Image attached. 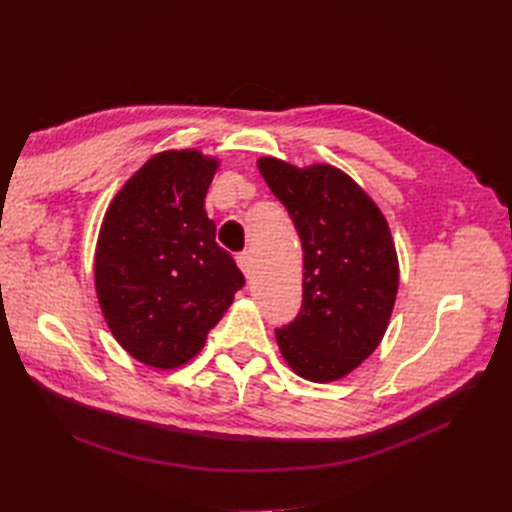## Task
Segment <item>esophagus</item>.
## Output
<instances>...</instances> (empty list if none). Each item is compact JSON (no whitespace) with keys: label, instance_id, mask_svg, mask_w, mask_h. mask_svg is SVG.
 I'll list each match as a JSON object with an SVG mask.
<instances>
[{"label":"esophagus","instance_id":"34e87169","mask_svg":"<svg viewBox=\"0 0 512 512\" xmlns=\"http://www.w3.org/2000/svg\"><path fill=\"white\" fill-rule=\"evenodd\" d=\"M237 264L242 268V273L250 279L253 277V255L248 253V250H242V253L237 255Z\"/></svg>","mask_w":512,"mask_h":512}]
</instances>
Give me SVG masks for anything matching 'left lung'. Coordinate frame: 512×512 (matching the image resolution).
Returning <instances> with one entry per match:
<instances>
[{
	"label": "left lung",
	"instance_id": "1",
	"mask_svg": "<svg viewBox=\"0 0 512 512\" xmlns=\"http://www.w3.org/2000/svg\"><path fill=\"white\" fill-rule=\"evenodd\" d=\"M303 248V301L275 330L288 365L314 383L343 378L372 354L394 310L398 257L378 206L341 169L257 162Z\"/></svg>",
	"mask_w": 512,
	"mask_h": 512
}]
</instances>
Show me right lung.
<instances>
[{
	"instance_id": "right-lung-1",
	"label": "right lung",
	"mask_w": 512,
	"mask_h": 512,
	"mask_svg": "<svg viewBox=\"0 0 512 512\" xmlns=\"http://www.w3.org/2000/svg\"><path fill=\"white\" fill-rule=\"evenodd\" d=\"M215 169L200 151H162L105 213L96 295L116 341L151 367L191 361L246 284L204 211Z\"/></svg>"
}]
</instances>
